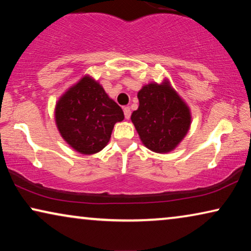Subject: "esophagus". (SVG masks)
<instances>
[{"instance_id": "1", "label": "esophagus", "mask_w": 251, "mask_h": 251, "mask_svg": "<svg viewBox=\"0 0 251 251\" xmlns=\"http://www.w3.org/2000/svg\"><path fill=\"white\" fill-rule=\"evenodd\" d=\"M123 112H125V116L126 119H130V116H131V109H130L129 106H126L125 108H123Z\"/></svg>"}]
</instances>
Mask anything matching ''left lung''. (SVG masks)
Here are the masks:
<instances>
[{
  "label": "left lung",
  "instance_id": "left-lung-1",
  "mask_svg": "<svg viewBox=\"0 0 251 251\" xmlns=\"http://www.w3.org/2000/svg\"><path fill=\"white\" fill-rule=\"evenodd\" d=\"M138 99L131 121L144 145L156 153L173 151L190 128V109L168 83L145 85Z\"/></svg>",
  "mask_w": 251,
  "mask_h": 251
}]
</instances>
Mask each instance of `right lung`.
Returning <instances> with one entry per match:
<instances>
[{
    "label": "right lung",
    "instance_id": "right-lung-1",
    "mask_svg": "<svg viewBox=\"0 0 251 251\" xmlns=\"http://www.w3.org/2000/svg\"><path fill=\"white\" fill-rule=\"evenodd\" d=\"M123 119L122 108L89 76L72 87L56 105L58 130L67 144L82 154L104 149L114 125Z\"/></svg>",
    "mask_w": 251,
    "mask_h": 251
}]
</instances>
